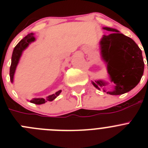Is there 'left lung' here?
Instances as JSON below:
<instances>
[{
  "label": "left lung",
  "mask_w": 148,
  "mask_h": 148,
  "mask_svg": "<svg viewBox=\"0 0 148 148\" xmlns=\"http://www.w3.org/2000/svg\"><path fill=\"white\" fill-rule=\"evenodd\" d=\"M104 29L112 33L104 35L101 40V55L108 64L111 81L116 84L114 90L107 93L121 95L130 91L140 82L145 68L142 50L133 39L117 29L109 27H104ZM92 84L105 92L104 82L97 81Z\"/></svg>",
  "instance_id": "left-lung-1"
}]
</instances>
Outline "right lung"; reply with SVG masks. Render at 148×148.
I'll list each match as a JSON object with an SVG mask.
<instances>
[{"label":"right lung","mask_w":148,"mask_h":148,"mask_svg":"<svg viewBox=\"0 0 148 148\" xmlns=\"http://www.w3.org/2000/svg\"><path fill=\"white\" fill-rule=\"evenodd\" d=\"M35 40V38L33 36V33H30L26 36L25 38H23L20 42L18 43L16 46H15V49L13 50L12 56V62H11V66H10V80L12 82L13 81V76H14V73H15V69H16V66L18 65V61H19V58H20L21 56V53L23 52V50L27 47V46L29 45V44H30L31 42ZM61 92V90H59L57 92H56L55 94L53 95H49L48 97H47V99H44L43 98H40V99H32V100H30V102L33 103L35 104H44L45 102H47V101H52L53 100H54L57 96L60 94V92Z\"/></svg>","instance_id":"add662e5"}]
</instances>
